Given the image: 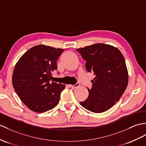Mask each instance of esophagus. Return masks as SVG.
I'll return each instance as SVG.
<instances>
[{"label":"esophagus","mask_w":146,"mask_h":146,"mask_svg":"<svg viewBox=\"0 0 146 146\" xmlns=\"http://www.w3.org/2000/svg\"><path fill=\"white\" fill-rule=\"evenodd\" d=\"M80 85V84L79 83H77L76 85H70V87L72 88H77V87H79Z\"/></svg>","instance_id":"34e87169"}]
</instances>
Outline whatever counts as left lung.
<instances>
[{"instance_id":"1","label":"left lung","mask_w":146,"mask_h":146,"mask_svg":"<svg viewBox=\"0 0 146 146\" xmlns=\"http://www.w3.org/2000/svg\"><path fill=\"white\" fill-rule=\"evenodd\" d=\"M85 60L86 69L95 76L88 97L80 102L95 113L107 111L119 101L128 84V72L122 53L114 46L94 44L77 49Z\"/></svg>"}]
</instances>
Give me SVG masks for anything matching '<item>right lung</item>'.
Returning a JSON list of instances; mask_svg holds the SVG:
<instances>
[{
	"label": "right lung",
	"mask_w": 146,
	"mask_h": 146,
	"mask_svg": "<svg viewBox=\"0 0 146 146\" xmlns=\"http://www.w3.org/2000/svg\"><path fill=\"white\" fill-rule=\"evenodd\" d=\"M64 49L40 44L24 53L16 63L12 84L20 100L31 111L44 113L58 104L65 85L51 79L57 60Z\"/></svg>",
	"instance_id": "obj_1"
}]
</instances>
